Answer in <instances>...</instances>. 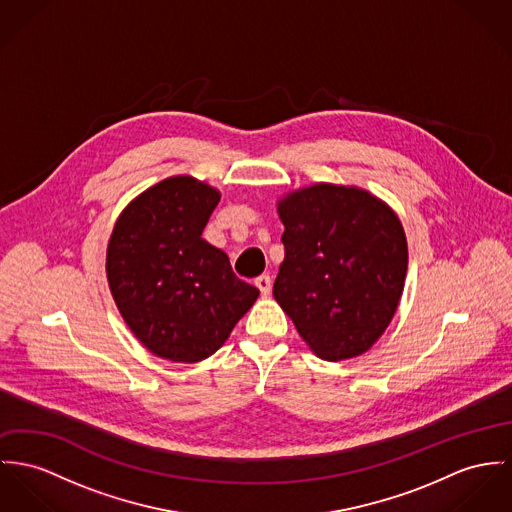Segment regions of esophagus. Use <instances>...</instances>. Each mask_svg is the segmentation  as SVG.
Masks as SVG:
<instances>
[{
	"label": "esophagus",
	"instance_id": "esophagus-1",
	"mask_svg": "<svg viewBox=\"0 0 512 512\" xmlns=\"http://www.w3.org/2000/svg\"><path fill=\"white\" fill-rule=\"evenodd\" d=\"M255 286L259 288V292L267 298L269 294H271V288H273V280H271V276L263 275L259 276V278H255Z\"/></svg>",
	"mask_w": 512,
	"mask_h": 512
}]
</instances>
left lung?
<instances>
[{
    "mask_svg": "<svg viewBox=\"0 0 512 512\" xmlns=\"http://www.w3.org/2000/svg\"><path fill=\"white\" fill-rule=\"evenodd\" d=\"M284 263L273 296L323 360L366 353L394 317L407 273L399 218L354 187L314 185L278 202Z\"/></svg>",
    "mask_w": 512,
    "mask_h": 512,
    "instance_id": "obj_1",
    "label": "left lung"
}]
</instances>
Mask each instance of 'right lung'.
Listing matches in <instances>:
<instances>
[{"mask_svg": "<svg viewBox=\"0 0 512 512\" xmlns=\"http://www.w3.org/2000/svg\"><path fill=\"white\" fill-rule=\"evenodd\" d=\"M220 200L193 177L165 179L120 214L107 249L118 310L150 351L175 362L216 353L259 290L202 239Z\"/></svg>", "mask_w": 512, "mask_h": 512, "instance_id": "1", "label": "right lung"}]
</instances>
